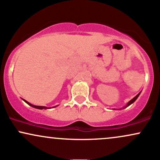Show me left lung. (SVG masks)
<instances>
[{"label": "left lung", "mask_w": 160, "mask_h": 160, "mask_svg": "<svg viewBox=\"0 0 160 160\" xmlns=\"http://www.w3.org/2000/svg\"><path fill=\"white\" fill-rule=\"evenodd\" d=\"M140 92H139V93H138V95H137V96H135V97H134V98H133V99H131V100H130V101L128 102V104H127V105H126V106H124V108H127V107H128V106H130V105H131V104H132V103H133V102H135V101H136V99H138V96H139V95H140Z\"/></svg>", "instance_id": "8db88e82"}]
</instances>
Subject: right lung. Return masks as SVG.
I'll return each mask as SVG.
<instances>
[{"instance_id":"right-lung-1","label":"right lung","mask_w":160,"mask_h":160,"mask_svg":"<svg viewBox=\"0 0 160 160\" xmlns=\"http://www.w3.org/2000/svg\"><path fill=\"white\" fill-rule=\"evenodd\" d=\"M23 101L24 102H26V103H27L28 105H29V106H32V107H33V108H38V109H47V107H45V106H34V105H32L31 103H29V102H28L27 101H26V100H24L23 99Z\"/></svg>"}]
</instances>
